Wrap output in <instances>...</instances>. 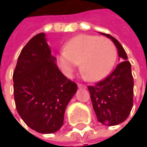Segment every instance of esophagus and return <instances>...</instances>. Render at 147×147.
Segmentation results:
<instances>
[{
    "label": "esophagus",
    "instance_id": "34e87169",
    "mask_svg": "<svg viewBox=\"0 0 147 147\" xmlns=\"http://www.w3.org/2000/svg\"><path fill=\"white\" fill-rule=\"evenodd\" d=\"M77 87H78L79 88H86V86H85V85H83V84H80V83H78V84H77Z\"/></svg>",
    "mask_w": 147,
    "mask_h": 147
}]
</instances>
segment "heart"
<instances>
[{
    "instance_id": "obj_1",
    "label": "heart",
    "mask_w": 147,
    "mask_h": 147,
    "mask_svg": "<svg viewBox=\"0 0 147 147\" xmlns=\"http://www.w3.org/2000/svg\"><path fill=\"white\" fill-rule=\"evenodd\" d=\"M64 50L58 59L65 75L71 76L81 63L82 76L91 81L105 77L117 58L116 47L111 40L92 35L75 36L65 45Z\"/></svg>"
}]
</instances>
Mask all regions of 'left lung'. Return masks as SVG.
<instances>
[{
  "instance_id": "obj_1",
  "label": "left lung",
  "mask_w": 147,
  "mask_h": 147,
  "mask_svg": "<svg viewBox=\"0 0 147 147\" xmlns=\"http://www.w3.org/2000/svg\"><path fill=\"white\" fill-rule=\"evenodd\" d=\"M100 34L112 41L122 62L106 78L88 88L98 121L106 126H114L124 122L132 110L134 79L131 64L123 46L111 35Z\"/></svg>"
}]
</instances>
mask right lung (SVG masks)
<instances>
[{"label":"right lung","mask_w":147,"mask_h":147,"mask_svg":"<svg viewBox=\"0 0 147 147\" xmlns=\"http://www.w3.org/2000/svg\"><path fill=\"white\" fill-rule=\"evenodd\" d=\"M55 62L46 35L39 33L22 49L13 76L18 113L42 134L57 132L63 126L65 109L77 90Z\"/></svg>","instance_id":"1"}]
</instances>
